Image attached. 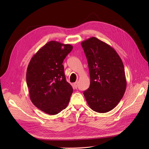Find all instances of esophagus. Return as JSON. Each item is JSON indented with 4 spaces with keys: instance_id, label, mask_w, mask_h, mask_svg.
Listing matches in <instances>:
<instances>
[{
    "instance_id": "obj_1",
    "label": "esophagus",
    "mask_w": 149,
    "mask_h": 149,
    "mask_svg": "<svg viewBox=\"0 0 149 149\" xmlns=\"http://www.w3.org/2000/svg\"><path fill=\"white\" fill-rule=\"evenodd\" d=\"M74 87L75 89L77 88V87H78V82H77V81L74 83Z\"/></svg>"
}]
</instances>
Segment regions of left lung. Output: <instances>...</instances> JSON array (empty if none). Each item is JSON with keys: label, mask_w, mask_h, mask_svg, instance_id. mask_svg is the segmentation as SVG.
I'll return each instance as SVG.
<instances>
[{"label": "left lung", "mask_w": 149, "mask_h": 149, "mask_svg": "<svg viewBox=\"0 0 149 149\" xmlns=\"http://www.w3.org/2000/svg\"><path fill=\"white\" fill-rule=\"evenodd\" d=\"M89 70L90 86L83 94L90 108L99 113L111 111L126 89L123 63L112 46L95 37L81 43Z\"/></svg>", "instance_id": "left-lung-1"}]
</instances>
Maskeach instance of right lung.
<instances>
[{"label":"right lung","instance_id":"1","mask_svg":"<svg viewBox=\"0 0 149 149\" xmlns=\"http://www.w3.org/2000/svg\"><path fill=\"white\" fill-rule=\"evenodd\" d=\"M73 46L56 41L45 45L31 58L26 70L30 99L49 115L66 109L73 89L66 80L63 62Z\"/></svg>","mask_w":149,"mask_h":149}]
</instances>
